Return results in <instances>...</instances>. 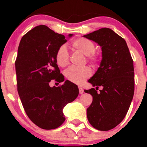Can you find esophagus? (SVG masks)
I'll use <instances>...</instances> for the list:
<instances>
[{
  "mask_svg": "<svg viewBox=\"0 0 147 147\" xmlns=\"http://www.w3.org/2000/svg\"><path fill=\"white\" fill-rule=\"evenodd\" d=\"M78 88H79V93L80 94H82L84 93V90H83V88H82L81 86H79V87H78Z\"/></svg>",
  "mask_w": 147,
  "mask_h": 147,
  "instance_id": "1",
  "label": "esophagus"
}]
</instances>
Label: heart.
Wrapping results in <instances>:
<instances>
[{"mask_svg": "<svg viewBox=\"0 0 147 147\" xmlns=\"http://www.w3.org/2000/svg\"><path fill=\"white\" fill-rule=\"evenodd\" d=\"M71 46L76 51H78L87 56L88 61L92 63H97L100 60V55L95 51V45L91 40L85 37H78L73 40ZM69 55L65 46L62 45L58 48L55 53V61L60 67H65L69 63ZM92 75V71L88 67H71L67 70L65 76L68 80L75 84H81Z\"/></svg>", "mask_w": 147, "mask_h": 147, "instance_id": "obj_1", "label": "heart"}]
</instances>
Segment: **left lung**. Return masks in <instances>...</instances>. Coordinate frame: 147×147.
Here are the masks:
<instances>
[{
	"label": "left lung",
	"instance_id": "obj_1",
	"mask_svg": "<svg viewBox=\"0 0 147 147\" xmlns=\"http://www.w3.org/2000/svg\"><path fill=\"white\" fill-rule=\"evenodd\" d=\"M84 37L102 47V59L95 74L88 80L92 86L85 90L93 96L87 117L96 129L107 131L122 121L131 104L134 92L133 60L126 42L109 28H102Z\"/></svg>",
	"mask_w": 147,
	"mask_h": 147
}]
</instances>
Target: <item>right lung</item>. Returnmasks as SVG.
<instances>
[{"mask_svg": "<svg viewBox=\"0 0 147 147\" xmlns=\"http://www.w3.org/2000/svg\"><path fill=\"white\" fill-rule=\"evenodd\" d=\"M66 41L64 35L39 25L22 37L18 48L15 61L18 93L28 117L43 129L61 126L65 120L63 108L79 94L78 86L68 80L58 87L49 86L52 80L64 81L55 53Z\"/></svg>", "mask_w": 147, "mask_h": 147, "instance_id": "1", "label": "right lung"}]
</instances>
